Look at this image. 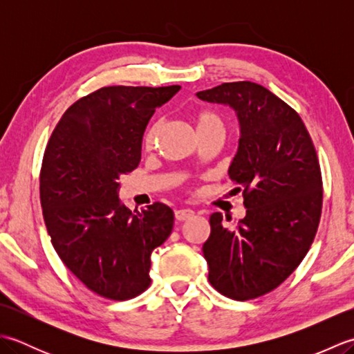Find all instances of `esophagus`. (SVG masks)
<instances>
[{
	"mask_svg": "<svg viewBox=\"0 0 354 354\" xmlns=\"http://www.w3.org/2000/svg\"><path fill=\"white\" fill-rule=\"evenodd\" d=\"M194 214L193 209H189V208H181V209H176L175 212V219L183 222V221H187L190 219V217Z\"/></svg>",
	"mask_w": 354,
	"mask_h": 354,
	"instance_id": "34e87169",
	"label": "esophagus"
}]
</instances>
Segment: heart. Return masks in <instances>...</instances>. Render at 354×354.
<instances>
[{
  "label": "heart",
  "mask_w": 354,
  "mask_h": 354,
  "mask_svg": "<svg viewBox=\"0 0 354 354\" xmlns=\"http://www.w3.org/2000/svg\"><path fill=\"white\" fill-rule=\"evenodd\" d=\"M194 123H196V129L198 133L209 131V129H225L223 126V120L222 117L217 114L214 111H201L194 117ZM160 122H155L153 124L149 126V129L145 133V138H142V145H145L146 149H152L155 145V140L158 137V132H160Z\"/></svg>",
  "instance_id": "b5f03b06"
}]
</instances>
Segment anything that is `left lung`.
I'll return each mask as SVG.
<instances>
[{
  "label": "left lung",
  "mask_w": 354,
  "mask_h": 354,
  "mask_svg": "<svg viewBox=\"0 0 354 354\" xmlns=\"http://www.w3.org/2000/svg\"><path fill=\"white\" fill-rule=\"evenodd\" d=\"M196 95L228 104L239 118L228 175L243 190L246 216L232 230L221 213L209 216L202 252L213 288L246 301L278 288L309 251L322 208L319 161L301 117L265 86L231 82Z\"/></svg>",
  "instance_id": "1"
}]
</instances>
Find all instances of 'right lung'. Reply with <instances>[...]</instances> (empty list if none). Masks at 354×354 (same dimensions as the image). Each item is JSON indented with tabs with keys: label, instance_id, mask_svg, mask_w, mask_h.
Segmentation results:
<instances>
[{
	"label": "right lung",
	"instance_id": "add662e5",
	"mask_svg": "<svg viewBox=\"0 0 354 354\" xmlns=\"http://www.w3.org/2000/svg\"><path fill=\"white\" fill-rule=\"evenodd\" d=\"M181 86H104L65 111L45 149L42 214L64 265L97 295L124 301L150 284V254L173 228L161 202L131 212L122 175L138 167L142 133Z\"/></svg>",
	"mask_w": 354,
	"mask_h": 354
}]
</instances>
